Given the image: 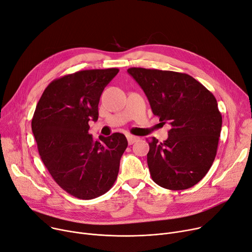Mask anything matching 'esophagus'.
<instances>
[{"mask_svg": "<svg viewBox=\"0 0 252 252\" xmlns=\"http://www.w3.org/2000/svg\"><path fill=\"white\" fill-rule=\"evenodd\" d=\"M139 138L136 136H133V135H127V140L129 144H133L134 142H136Z\"/></svg>", "mask_w": 252, "mask_h": 252, "instance_id": "obj_1", "label": "esophagus"}]
</instances>
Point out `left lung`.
Returning a JSON list of instances; mask_svg holds the SVG:
<instances>
[{
  "instance_id": "obj_1",
  "label": "left lung",
  "mask_w": 252,
  "mask_h": 252,
  "mask_svg": "<svg viewBox=\"0 0 252 252\" xmlns=\"http://www.w3.org/2000/svg\"><path fill=\"white\" fill-rule=\"evenodd\" d=\"M142 88L154 115L169 123V137L149 143L147 165L153 180L170 190L197 184L215 160L221 115L214 94L185 73L129 68Z\"/></svg>"
}]
</instances>
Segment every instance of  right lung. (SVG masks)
Wrapping results in <instances>:
<instances>
[{
	"label": "right lung",
	"mask_w": 252,
	"mask_h": 252,
	"mask_svg": "<svg viewBox=\"0 0 252 252\" xmlns=\"http://www.w3.org/2000/svg\"><path fill=\"white\" fill-rule=\"evenodd\" d=\"M119 69H93L52 81L40 96L32 121L44 166L56 183L80 199L98 197L113 186L127 149L122 133L90 134L98 118L99 97Z\"/></svg>",
	"instance_id": "right-lung-1"
}]
</instances>
